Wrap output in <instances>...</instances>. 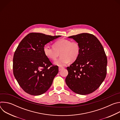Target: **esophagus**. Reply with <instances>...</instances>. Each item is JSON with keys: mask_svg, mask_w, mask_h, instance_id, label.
<instances>
[{"mask_svg": "<svg viewBox=\"0 0 120 120\" xmlns=\"http://www.w3.org/2000/svg\"><path fill=\"white\" fill-rule=\"evenodd\" d=\"M64 69V67H59V68H58V69H59V71H61L62 69Z\"/></svg>", "mask_w": 120, "mask_h": 120, "instance_id": "obj_1", "label": "esophagus"}]
</instances>
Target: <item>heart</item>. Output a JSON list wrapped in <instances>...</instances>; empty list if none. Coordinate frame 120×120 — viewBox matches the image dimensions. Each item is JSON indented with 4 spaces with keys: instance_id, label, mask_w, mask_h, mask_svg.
Here are the masks:
<instances>
[{
    "instance_id": "heart-1",
    "label": "heart",
    "mask_w": 120,
    "mask_h": 120,
    "mask_svg": "<svg viewBox=\"0 0 120 120\" xmlns=\"http://www.w3.org/2000/svg\"><path fill=\"white\" fill-rule=\"evenodd\" d=\"M43 52L49 59L54 61L60 54L61 57L54 62V64L63 67L70 61H75L80 53V46L78 43L71 40L61 39L53 44V47L47 45L44 46Z\"/></svg>"
}]
</instances>
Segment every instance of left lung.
Masks as SVG:
<instances>
[{"instance_id": "left-lung-1", "label": "left lung", "mask_w": 120, "mask_h": 120, "mask_svg": "<svg viewBox=\"0 0 120 120\" xmlns=\"http://www.w3.org/2000/svg\"><path fill=\"white\" fill-rule=\"evenodd\" d=\"M68 38L78 43L80 53L67 67L66 83L77 94H91L99 87L106 75L107 59L103 46L92 34L82 33Z\"/></svg>"}]
</instances>
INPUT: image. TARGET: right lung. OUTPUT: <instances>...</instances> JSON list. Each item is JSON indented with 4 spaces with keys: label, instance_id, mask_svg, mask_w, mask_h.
<instances>
[{
    "label": "right lung",
    "instance_id": "right-lung-1",
    "mask_svg": "<svg viewBox=\"0 0 120 120\" xmlns=\"http://www.w3.org/2000/svg\"><path fill=\"white\" fill-rule=\"evenodd\" d=\"M60 37L31 33L16 49L13 57V74L26 93L39 95L46 92L52 85L58 73V67L53 65L45 56L43 48L48 43Z\"/></svg>",
    "mask_w": 120,
    "mask_h": 120
}]
</instances>
